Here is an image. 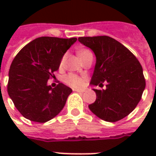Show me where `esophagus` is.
Masks as SVG:
<instances>
[{
    "label": "esophagus",
    "instance_id": "obj_1",
    "mask_svg": "<svg viewBox=\"0 0 156 156\" xmlns=\"http://www.w3.org/2000/svg\"><path fill=\"white\" fill-rule=\"evenodd\" d=\"M73 91L78 92V93H83V92H85V89H83V88H73Z\"/></svg>",
    "mask_w": 156,
    "mask_h": 156
}]
</instances>
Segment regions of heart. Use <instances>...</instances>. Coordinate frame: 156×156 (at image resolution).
<instances>
[{"instance_id":"b5f03b06","label":"heart","mask_w":156,"mask_h":156,"mask_svg":"<svg viewBox=\"0 0 156 156\" xmlns=\"http://www.w3.org/2000/svg\"><path fill=\"white\" fill-rule=\"evenodd\" d=\"M91 51L89 50H87V49H83V50H81L78 52V55L80 58H83L84 56H86L88 53H90ZM65 58H66V55H64L62 58L61 62H60V66H62L63 63H64ZM64 82L69 86L71 87H73V88H79V87H82L83 85L85 83V78L84 77H80L78 75L73 74V73H69V74L66 75L64 77Z\"/></svg>"}]
</instances>
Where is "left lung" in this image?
I'll return each instance as SVG.
<instances>
[{
    "label": "left lung",
    "instance_id": "obj_1",
    "mask_svg": "<svg viewBox=\"0 0 156 156\" xmlns=\"http://www.w3.org/2000/svg\"><path fill=\"white\" fill-rule=\"evenodd\" d=\"M78 41L94 52L96 64L90 84L96 100L88 108L97 117L116 122L130 114L140 101L145 88L142 66L132 52L108 36L81 37Z\"/></svg>",
    "mask_w": 156,
    "mask_h": 156
}]
</instances>
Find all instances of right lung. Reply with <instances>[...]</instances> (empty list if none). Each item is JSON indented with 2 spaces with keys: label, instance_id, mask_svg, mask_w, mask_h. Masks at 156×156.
Masks as SVG:
<instances>
[{
  "label": "right lung",
  "instance_id": "right-lung-1",
  "mask_svg": "<svg viewBox=\"0 0 156 156\" xmlns=\"http://www.w3.org/2000/svg\"><path fill=\"white\" fill-rule=\"evenodd\" d=\"M76 41V37H41L16 54L9 70L7 92L23 117L45 123L63 108L73 90L62 83L52 88L48 80L54 77L64 53Z\"/></svg>",
  "mask_w": 156,
  "mask_h": 156
}]
</instances>
